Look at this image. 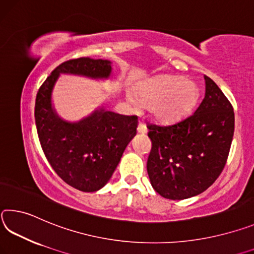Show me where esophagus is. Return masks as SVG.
<instances>
[{
  "label": "esophagus",
  "instance_id": "34e87169",
  "mask_svg": "<svg viewBox=\"0 0 254 254\" xmlns=\"http://www.w3.org/2000/svg\"><path fill=\"white\" fill-rule=\"evenodd\" d=\"M137 131H138L139 134H146V132H147L146 125L143 124V123H139L138 127H137Z\"/></svg>",
  "mask_w": 254,
  "mask_h": 254
}]
</instances>
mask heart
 I'll use <instances>...</instances> for the list:
<instances>
[{
  "instance_id": "obj_1",
  "label": "heart",
  "mask_w": 254,
  "mask_h": 254,
  "mask_svg": "<svg viewBox=\"0 0 254 254\" xmlns=\"http://www.w3.org/2000/svg\"><path fill=\"white\" fill-rule=\"evenodd\" d=\"M199 91L196 83L176 75H159L146 81L137 90V99L131 94L128 100L134 107L151 106L155 117L171 123L188 115L196 106Z\"/></svg>"
}]
</instances>
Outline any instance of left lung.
Returning a JSON list of instances; mask_svg holds the SVG:
<instances>
[{
	"label": "left lung",
	"mask_w": 254,
	"mask_h": 254,
	"mask_svg": "<svg viewBox=\"0 0 254 254\" xmlns=\"http://www.w3.org/2000/svg\"><path fill=\"white\" fill-rule=\"evenodd\" d=\"M206 93L189 117L172 125L148 124L152 149L147 173L157 193L181 200L201 193L222 173L234 135V111L205 75Z\"/></svg>",
	"instance_id": "obj_1"
}]
</instances>
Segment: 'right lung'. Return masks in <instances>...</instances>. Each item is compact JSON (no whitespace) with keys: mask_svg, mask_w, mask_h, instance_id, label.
Here are the masks:
<instances>
[{"mask_svg":"<svg viewBox=\"0 0 254 254\" xmlns=\"http://www.w3.org/2000/svg\"><path fill=\"white\" fill-rule=\"evenodd\" d=\"M111 69L107 60L66 61L46 78L36 98V126L45 156L62 180L84 192L101 189L110 180L136 135L138 118L100 108L80 122H65L52 106V92L60 74L108 78Z\"/></svg>","mask_w":254,"mask_h":254,"instance_id":"add662e5","label":"right lung"}]
</instances>
